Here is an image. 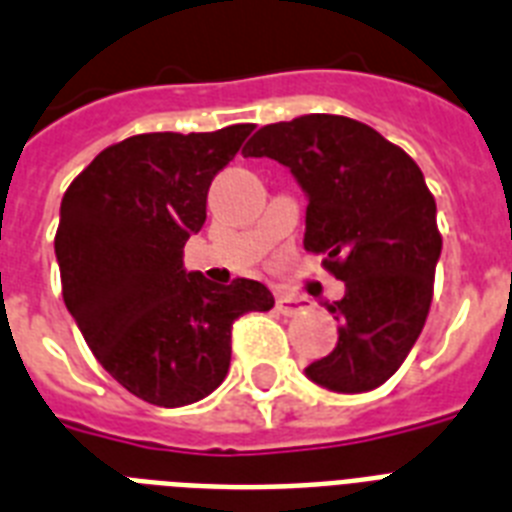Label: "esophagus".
<instances>
[{"label": "esophagus", "mask_w": 512, "mask_h": 512, "mask_svg": "<svg viewBox=\"0 0 512 512\" xmlns=\"http://www.w3.org/2000/svg\"><path fill=\"white\" fill-rule=\"evenodd\" d=\"M276 310L281 315H299V313H307L310 307H307L305 299H297V297H278L276 299Z\"/></svg>", "instance_id": "1"}]
</instances>
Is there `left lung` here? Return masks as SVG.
<instances>
[{"label":"left lung","instance_id":"8db88e82","mask_svg":"<svg viewBox=\"0 0 512 512\" xmlns=\"http://www.w3.org/2000/svg\"><path fill=\"white\" fill-rule=\"evenodd\" d=\"M242 155L289 168L307 197L305 249L347 286L328 307L339 342L305 376L328 392H371L413 350L434 294L442 236L421 168L371 126L321 112L263 126Z\"/></svg>","mask_w":512,"mask_h":512}]
</instances>
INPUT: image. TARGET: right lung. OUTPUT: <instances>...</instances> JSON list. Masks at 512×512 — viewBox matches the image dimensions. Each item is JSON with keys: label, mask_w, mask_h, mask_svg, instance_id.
Instances as JSON below:
<instances>
[{"label": "right lung", "mask_w": 512, "mask_h": 512, "mask_svg": "<svg viewBox=\"0 0 512 512\" xmlns=\"http://www.w3.org/2000/svg\"><path fill=\"white\" fill-rule=\"evenodd\" d=\"M249 131L131 136L99 152L62 197L54 255L65 307L99 365L152 405H191L218 389L236 318L273 307L260 281L223 286L184 268L207 189Z\"/></svg>", "instance_id": "right-lung-1"}]
</instances>
